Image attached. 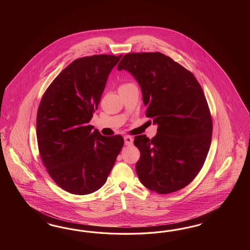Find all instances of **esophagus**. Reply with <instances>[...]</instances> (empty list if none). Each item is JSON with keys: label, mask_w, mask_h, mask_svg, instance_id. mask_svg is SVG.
<instances>
[{"label": "esophagus", "mask_w": 250, "mask_h": 250, "mask_svg": "<svg viewBox=\"0 0 250 250\" xmlns=\"http://www.w3.org/2000/svg\"><path fill=\"white\" fill-rule=\"evenodd\" d=\"M124 139H125V144L126 145V146H131V145L133 144V137H131V136H125L124 137Z\"/></svg>", "instance_id": "esophagus-1"}]
</instances>
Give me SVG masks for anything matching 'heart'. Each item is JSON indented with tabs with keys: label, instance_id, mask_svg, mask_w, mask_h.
Wrapping results in <instances>:
<instances>
[{
	"label": "heart",
	"instance_id": "b5f03b06",
	"mask_svg": "<svg viewBox=\"0 0 250 250\" xmlns=\"http://www.w3.org/2000/svg\"><path fill=\"white\" fill-rule=\"evenodd\" d=\"M132 86H134V84L130 83H122L120 86H119V91H121V90H125V89H127L129 87H132Z\"/></svg>",
	"mask_w": 250,
	"mask_h": 250
}]
</instances>
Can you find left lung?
<instances>
[{
  "label": "left lung",
  "instance_id": "1",
  "mask_svg": "<svg viewBox=\"0 0 250 250\" xmlns=\"http://www.w3.org/2000/svg\"><path fill=\"white\" fill-rule=\"evenodd\" d=\"M117 69L135 77L146 116L158 125L152 139L141 135L134 140L140 151L136 165L140 182L159 194L186 187L204 166L212 141V116L201 85L160 52L126 54Z\"/></svg>",
  "mask_w": 250,
  "mask_h": 250
}]
</instances>
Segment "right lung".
<instances>
[{
	"label": "right lung",
	"instance_id": "obj_1",
	"mask_svg": "<svg viewBox=\"0 0 250 250\" xmlns=\"http://www.w3.org/2000/svg\"><path fill=\"white\" fill-rule=\"evenodd\" d=\"M122 55H93L71 62L48 86L37 116L40 157L54 182L69 193L90 194L104 183L124 146L89 125L108 76Z\"/></svg>",
	"mask_w": 250,
	"mask_h": 250
}]
</instances>
